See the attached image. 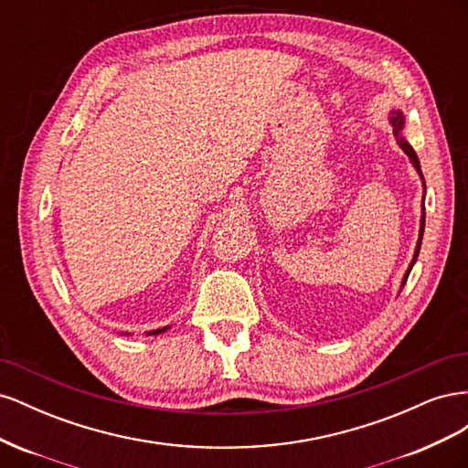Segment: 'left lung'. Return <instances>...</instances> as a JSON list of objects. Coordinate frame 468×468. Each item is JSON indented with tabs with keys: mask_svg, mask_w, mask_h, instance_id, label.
I'll return each instance as SVG.
<instances>
[{
	"mask_svg": "<svg viewBox=\"0 0 468 468\" xmlns=\"http://www.w3.org/2000/svg\"><path fill=\"white\" fill-rule=\"evenodd\" d=\"M388 121H390V124H392V131H394L396 143H399V146L406 152L410 164H412V165L416 167V172H418V176H420V179H421V183H423V199H426V181H423V176H421V167H420L418 154L414 152V148H412V146H410L408 140L402 136V129H404V115H402V111H400V109H394V111H390V119H388ZM423 226H426V207H423V201H421V218H420V236H418V244H416V250H414V258H412V261H410V265H408V269H406V273H404V279H402V282H400V291H402V287L406 285V279H408L410 271H412V267H414V263H416V260H418L420 246H421V238H423Z\"/></svg>",
	"mask_w": 468,
	"mask_h": 468,
	"instance_id": "obj_1",
	"label": "left lung"
}]
</instances>
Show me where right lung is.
<instances>
[{
    "mask_svg": "<svg viewBox=\"0 0 468 468\" xmlns=\"http://www.w3.org/2000/svg\"><path fill=\"white\" fill-rule=\"evenodd\" d=\"M169 330V325H164V328H158V330H152V332H146V335H158V334H164ZM124 335H131L129 332H124Z\"/></svg>",
    "mask_w": 468,
    "mask_h": 468,
    "instance_id": "obj_1",
    "label": "right lung"
}]
</instances>
